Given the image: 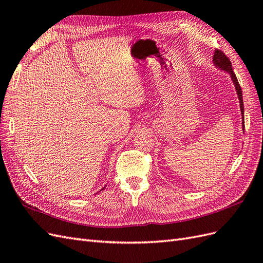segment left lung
Returning <instances> with one entry per match:
<instances>
[{"mask_svg":"<svg viewBox=\"0 0 263 263\" xmlns=\"http://www.w3.org/2000/svg\"><path fill=\"white\" fill-rule=\"evenodd\" d=\"M213 63L214 66L225 71V72H227L230 78H232V81L235 85V90L237 92V95H238V99H239V105H240V112H241V122H242V130H245V113H243V101H242V91H241V87L239 85V83H238V80H237V77L235 74V72L233 71V67H232V62H230V60L227 58V55L220 51V50H215V53H214V57H213Z\"/></svg>","mask_w":263,"mask_h":263,"instance_id":"left-lung-1","label":"left lung"}]
</instances>
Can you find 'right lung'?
<instances>
[{"mask_svg":"<svg viewBox=\"0 0 263 263\" xmlns=\"http://www.w3.org/2000/svg\"><path fill=\"white\" fill-rule=\"evenodd\" d=\"M104 189H105V186H104V187H103V189H102V190H104Z\"/></svg>","mask_w":263,"mask_h":263,"instance_id":"obj_1","label":"right lung"}]
</instances>
